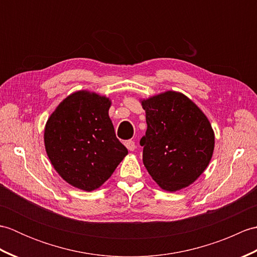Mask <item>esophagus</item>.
<instances>
[{
	"mask_svg": "<svg viewBox=\"0 0 257 257\" xmlns=\"http://www.w3.org/2000/svg\"><path fill=\"white\" fill-rule=\"evenodd\" d=\"M124 146L127 147V149L130 150V151H134L135 148H136V144H135L134 140H127V141H124Z\"/></svg>",
	"mask_w": 257,
	"mask_h": 257,
	"instance_id": "esophagus-1",
	"label": "esophagus"
}]
</instances>
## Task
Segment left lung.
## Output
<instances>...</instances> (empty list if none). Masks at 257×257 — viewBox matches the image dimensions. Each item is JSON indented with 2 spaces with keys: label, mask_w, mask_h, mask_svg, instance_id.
Instances as JSON below:
<instances>
[{
  "label": "left lung",
  "mask_w": 257,
  "mask_h": 257,
  "mask_svg": "<svg viewBox=\"0 0 257 257\" xmlns=\"http://www.w3.org/2000/svg\"><path fill=\"white\" fill-rule=\"evenodd\" d=\"M147 132L140 139L144 165L163 190L193 183L214 150V133L205 114L187 96L166 91L141 101Z\"/></svg>",
  "instance_id": "obj_1"
}]
</instances>
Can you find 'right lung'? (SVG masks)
<instances>
[{
    "label": "right lung",
    "mask_w": 257,
    "mask_h": 257,
    "mask_svg": "<svg viewBox=\"0 0 257 257\" xmlns=\"http://www.w3.org/2000/svg\"><path fill=\"white\" fill-rule=\"evenodd\" d=\"M110 103L106 97L80 90L65 98L47 120V156L59 176L75 188H99L128 154L108 116Z\"/></svg>",
    "instance_id": "obj_1"
}]
</instances>
